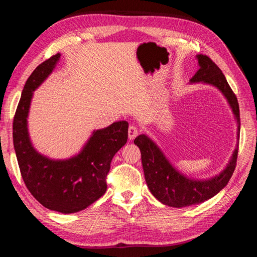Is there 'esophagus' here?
Here are the masks:
<instances>
[{
	"instance_id": "obj_1",
	"label": "esophagus",
	"mask_w": 257,
	"mask_h": 257,
	"mask_svg": "<svg viewBox=\"0 0 257 257\" xmlns=\"http://www.w3.org/2000/svg\"><path fill=\"white\" fill-rule=\"evenodd\" d=\"M139 134V128L136 125H130L128 127V138L131 139H134L137 135Z\"/></svg>"
}]
</instances>
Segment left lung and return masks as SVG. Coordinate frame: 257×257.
I'll return each mask as SVG.
<instances>
[{"instance_id": "obj_1", "label": "left lung", "mask_w": 257, "mask_h": 257, "mask_svg": "<svg viewBox=\"0 0 257 257\" xmlns=\"http://www.w3.org/2000/svg\"><path fill=\"white\" fill-rule=\"evenodd\" d=\"M196 59L199 69L192 77L190 82L211 84L222 92L237 120L238 143L227 166L221 174L206 180H195L178 172L157 144L147 135L142 134L135 138L134 144L142 152V163L148 188L152 195L162 204L175 208L197 205L216 195L224 186H226L234 174L238 155L240 113L237 97L222 71L211 59L204 54H197Z\"/></svg>"}]
</instances>
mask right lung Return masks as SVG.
I'll return each mask as SVG.
<instances>
[{
	"label": "right lung",
	"instance_id": "obj_1",
	"mask_svg": "<svg viewBox=\"0 0 257 257\" xmlns=\"http://www.w3.org/2000/svg\"><path fill=\"white\" fill-rule=\"evenodd\" d=\"M60 56L43 62L28 78L15 113L13 141L22 179L35 199L53 211L75 213L105 194L111 160L127 142L128 123L118 121L94 131L73 158L52 160L38 153L28 131L30 105L33 92L52 73Z\"/></svg>",
	"mask_w": 257,
	"mask_h": 257
}]
</instances>
